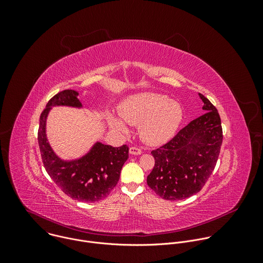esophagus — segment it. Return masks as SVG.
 I'll return each mask as SVG.
<instances>
[{"instance_id": "34e87169", "label": "esophagus", "mask_w": 263, "mask_h": 263, "mask_svg": "<svg viewBox=\"0 0 263 263\" xmlns=\"http://www.w3.org/2000/svg\"><path fill=\"white\" fill-rule=\"evenodd\" d=\"M129 152L131 155H140L141 154V149L136 147V146H131L129 148Z\"/></svg>"}]
</instances>
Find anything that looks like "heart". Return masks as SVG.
<instances>
[{
  "label": "heart",
  "mask_w": 263,
  "mask_h": 263,
  "mask_svg": "<svg viewBox=\"0 0 263 263\" xmlns=\"http://www.w3.org/2000/svg\"><path fill=\"white\" fill-rule=\"evenodd\" d=\"M120 116L108 115L111 128L123 133L128 132L125 121L139 125V134L148 144H159L170 139L183 120V108L177 101L156 92H140L130 96L120 105Z\"/></svg>",
  "instance_id": "obj_1"
}]
</instances>
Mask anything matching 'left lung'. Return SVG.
Returning a JSON list of instances; mask_svg holds the SVG:
<instances>
[{"instance_id": "obj_1", "label": "left lung", "mask_w": 263, "mask_h": 263, "mask_svg": "<svg viewBox=\"0 0 263 263\" xmlns=\"http://www.w3.org/2000/svg\"><path fill=\"white\" fill-rule=\"evenodd\" d=\"M199 97L205 114L152 151L155 165L146 183L164 200H183L198 194L215 167L222 142L220 118L208 99L201 93Z\"/></svg>"}]
</instances>
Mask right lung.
I'll list each match as a JSON object with an SVG mask.
<instances>
[{"mask_svg": "<svg viewBox=\"0 0 263 263\" xmlns=\"http://www.w3.org/2000/svg\"><path fill=\"white\" fill-rule=\"evenodd\" d=\"M79 92L65 89L55 95L42 112L39 129V144L45 168L61 191L79 202H98L106 198L119 182L124 163L129 157V147L124 144L114 147L96 141L89 151L74 159L60 158L47 136V119L53 107L83 108Z\"/></svg>", "mask_w": 263, "mask_h": 263, "instance_id": "right-lung-1", "label": "right lung"}]
</instances>
